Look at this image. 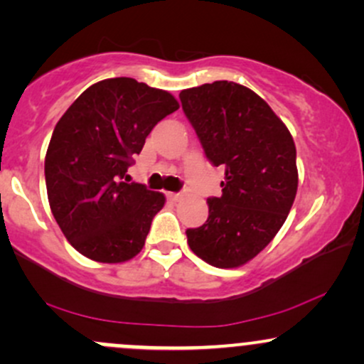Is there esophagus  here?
Here are the masks:
<instances>
[{
	"label": "esophagus",
	"mask_w": 364,
	"mask_h": 364,
	"mask_svg": "<svg viewBox=\"0 0 364 364\" xmlns=\"http://www.w3.org/2000/svg\"><path fill=\"white\" fill-rule=\"evenodd\" d=\"M166 196H168L171 202H178V200L183 198L181 193H166Z\"/></svg>",
	"instance_id": "obj_1"
}]
</instances>
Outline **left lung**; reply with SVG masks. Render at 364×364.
Returning <instances> with one entry per match:
<instances>
[{"label":"left lung","instance_id":"1","mask_svg":"<svg viewBox=\"0 0 364 364\" xmlns=\"http://www.w3.org/2000/svg\"><path fill=\"white\" fill-rule=\"evenodd\" d=\"M179 99L205 157L225 168L223 195L207 200L205 224L186 229L188 245L203 262L235 269L286 223L298 191L294 140L269 104L240 83H203Z\"/></svg>","mask_w":364,"mask_h":364}]
</instances>
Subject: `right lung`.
<instances>
[{"label": "right lung", "instance_id": "obj_1", "mask_svg": "<svg viewBox=\"0 0 364 364\" xmlns=\"http://www.w3.org/2000/svg\"><path fill=\"white\" fill-rule=\"evenodd\" d=\"M179 104L135 78L90 85L54 127L44 161L51 212L83 257L127 262L140 253L164 195L129 183L145 139Z\"/></svg>", "mask_w": 364, "mask_h": 364}]
</instances>
